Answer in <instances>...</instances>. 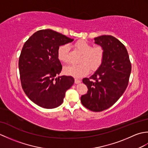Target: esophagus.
I'll use <instances>...</instances> for the list:
<instances>
[{
    "mask_svg": "<svg viewBox=\"0 0 148 148\" xmlns=\"http://www.w3.org/2000/svg\"><path fill=\"white\" fill-rule=\"evenodd\" d=\"M74 82H75V83H76V84H79V83H81V80L78 79H77V78H76V79H74Z\"/></svg>",
    "mask_w": 148,
    "mask_h": 148,
    "instance_id": "esophagus-1",
    "label": "esophagus"
}]
</instances>
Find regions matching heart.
<instances>
[{
    "label": "heart",
    "mask_w": 148,
    "mask_h": 148,
    "mask_svg": "<svg viewBox=\"0 0 148 148\" xmlns=\"http://www.w3.org/2000/svg\"><path fill=\"white\" fill-rule=\"evenodd\" d=\"M74 46L77 50L83 53L79 64H72L65 68V72L72 76L79 77L88 73L90 69L95 71L101 65L104 58V49L101 46L93 47L90 42L85 40L81 39L74 43ZM69 46L64 45L59 47L58 58L61 62L67 64L69 58Z\"/></svg>",
    "instance_id": "heart-1"
}]
</instances>
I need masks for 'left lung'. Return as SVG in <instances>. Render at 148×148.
Instances as JSON below:
<instances>
[{
    "label": "left lung",
    "mask_w": 148,
    "mask_h": 148,
    "mask_svg": "<svg viewBox=\"0 0 148 148\" xmlns=\"http://www.w3.org/2000/svg\"><path fill=\"white\" fill-rule=\"evenodd\" d=\"M102 46L105 55L101 65L83 82L88 92L81 97L82 104L90 111L100 112L109 108L123 94L128 84L131 63L125 46L112 36L94 38Z\"/></svg>",
    "instance_id": "8db88e82"
}]
</instances>
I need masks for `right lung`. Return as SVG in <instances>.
<instances>
[{
  "label": "right lung",
  "mask_w": 148,
  "mask_h": 148,
  "mask_svg": "<svg viewBox=\"0 0 148 148\" xmlns=\"http://www.w3.org/2000/svg\"><path fill=\"white\" fill-rule=\"evenodd\" d=\"M74 39L50 29L40 30L29 37L19 58L22 88L36 104L46 109L60 106L65 92L74 83L72 76H58L62 66L59 46Z\"/></svg>",
  "instance_id": "add662e5"
}]
</instances>
